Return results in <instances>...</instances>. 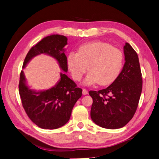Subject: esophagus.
<instances>
[{
    "label": "esophagus",
    "instance_id": "esophagus-1",
    "mask_svg": "<svg viewBox=\"0 0 159 159\" xmlns=\"http://www.w3.org/2000/svg\"><path fill=\"white\" fill-rule=\"evenodd\" d=\"M82 93L83 95H87L88 93V91L86 90L85 89H83V91H82Z\"/></svg>",
    "mask_w": 159,
    "mask_h": 159
}]
</instances>
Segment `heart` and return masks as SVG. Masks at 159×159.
<instances>
[{
    "mask_svg": "<svg viewBox=\"0 0 159 159\" xmlns=\"http://www.w3.org/2000/svg\"><path fill=\"white\" fill-rule=\"evenodd\" d=\"M67 62L75 80H80L88 69L86 84L98 82L101 85H107L113 82L121 73L123 54L107 43L96 42L81 46L78 52H70Z\"/></svg>",
    "mask_w": 159,
    "mask_h": 159,
    "instance_id": "1",
    "label": "heart"
}]
</instances>
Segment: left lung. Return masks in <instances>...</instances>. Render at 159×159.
<instances>
[{"label": "left lung", "instance_id": "8db88e82", "mask_svg": "<svg viewBox=\"0 0 159 159\" xmlns=\"http://www.w3.org/2000/svg\"><path fill=\"white\" fill-rule=\"evenodd\" d=\"M125 62L122 71L107 88L89 91L93 99L91 118L105 129H119L134 116L142 91V74L137 52L129 43L123 47Z\"/></svg>", "mask_w": 159, "mask_h": 159}]
</instances>
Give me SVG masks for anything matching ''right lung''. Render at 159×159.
Returning <instances> with one entry per match:
<instances>
[{
	"instance_id": "add662e5",
	"label": "right lung",
	"mask_w": 159,
	"mask_h": 159,
	"mask_svg": "<svg viewBox=\"0 0 159 159\" xmlns=\"http://www.w3.org/2000/svg\"><path fill=\"white\" fill-rule=\"evenodd\" d=\"M66 44L68 38L64 36L53 34L44 38L28 52L22 68H25L34 57L45 54L54 57L60 68L67 72L68 62L64 54ZM18 88L22 106L28 117L37 126L46 129H55L64 125L69 121L75 103L82 94V89L61 73L60 80L54 87L36 91L28 88L24 72L21 71Z\"/></svg>"
}]
</instances>
